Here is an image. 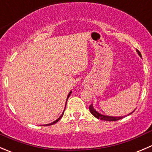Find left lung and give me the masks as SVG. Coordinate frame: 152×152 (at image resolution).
<instances>
[{"mask_svg": "<svg viewBox=\"0 0 152 152\" xmlns=\"http://www.w3.org/2000/svg\"><path fill=\"white\" fill-rule=\"evenodd\" d=\"M137 50V53H138L139 56H140V57H142L141 56V53H140V52L138 50ZM89 110H90V113H92V115H94L95 117L96 118L98 119H101V120H103V121H118V120H120V119H122L123 118L125 117V116H119V117H114V116H108V115H102V114H100L99 113H98L97 111H96V110H95L94 108H93V104H91L89 107ZM134 111L132 112L131 113H129V114L128 115H131L132 113H134Z\"/></svg>", "mask_w": 152, "mask_h": 152, "instance_id": "1", "label": "left lung"}]
</instances>
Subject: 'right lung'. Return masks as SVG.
Here are the masks:
<instances>
[{
    "instance_id": "1",
    "label": "right lung",
    "mask_w": 152,
    "mask_h": 152,
    "mask_svg": "<svg viewBox=\"0 0 152 152\" xmlns=\"http://www.w3.org/2000/svg\"><path fill=\"white\" fill-rule=\"evenodd\" d=\"M70 94H71V91L70 92V93H69V94L67 95V100H66V103H67V99H68V98H69V96H70ZM65 107H66V104H65ZM65 110H64V112H65ZM64 112H63V113H62V115H61V116L59 118H57L56 119V121H54L53 122H52V123H50V124H45V126H50V125H53V124H56V123H57L58 121H59V120H60L61 118H62V116H63V114H64Z\"/></svg>"
}]
</instances>
